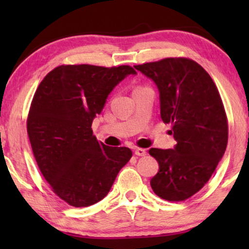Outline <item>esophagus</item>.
I'll use <instances>...</instances> for the list:
<instances>
[{
    "instance_id": "1",
    "label": "esophagus",
    "mask_w": 249,
    "mask_h": 249,
    "mask_svg": "<svg viewBox=\"0 0 249 249\" xmlns=\"http://www.w3.org/2000/svg\"><path fill=\"white\" fill-rule=\"evenodd\" d=\"M135 154L137 156H145L146 155V151L144 148H135Z\"/></svg>"
}]
</instances>
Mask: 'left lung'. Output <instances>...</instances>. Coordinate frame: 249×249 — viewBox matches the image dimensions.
<instances>
[{"instance_id": "1", "label": "left lung", "mask_w": 249, "mask_h": 249, "mask_svg": "<svg viewBox=\"0 0 249 249\" xmlns=\"http://www.w3.org/2000/svg\"><path fill=\"white\" fill-rule=\"evenodd\" d=\"M156 84L161 118L171 124L173 149L151 148L160 170L151 180L156 195L182 202L209 181L228 144V119L220 93L202 66L188 57L134 66Z\"/></svg>"}]
</instances>
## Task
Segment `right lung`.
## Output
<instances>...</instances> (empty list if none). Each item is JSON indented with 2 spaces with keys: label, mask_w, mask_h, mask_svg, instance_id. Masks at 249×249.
I'll use <instances>...</instances> for the list:
<instances>
[{
  "label": "right lung",
  "mask_w": 249,
  "mask_h": 249,
  "mask_svg": "<svg viewBox=\"0 0 249 249\" xmlns=\"http://www.w3.org/2000/svg\"><path fill=\"white\" fill-rule=\"evenodd\" d=\"M130 73V66L63 64L37 87L27 118L33 154L52 192L71 206L103 199L131 159L128 147L104 145L91 130L107 95Z\"/></svg>",
  "instance_id": "1"
}]
</instances>
